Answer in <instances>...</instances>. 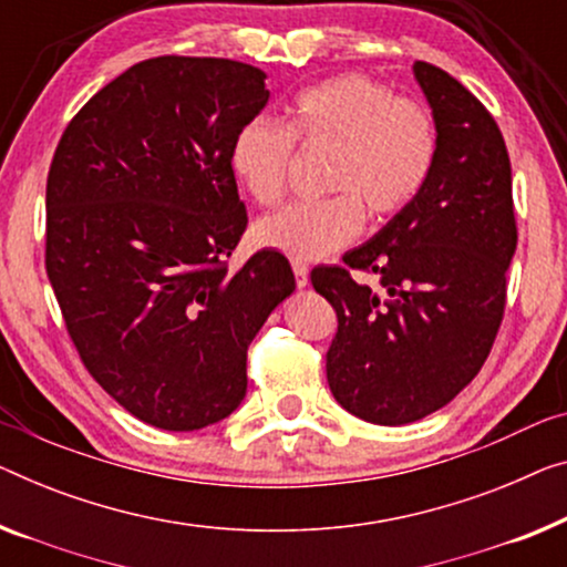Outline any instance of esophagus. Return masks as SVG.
<instances>
[{"label":"esophagus","instance_id":"1","mask_svg":"<svg viewBox=\"0 0 567 567\" xmlns=\"http://www.w3.org/2000/svg\"><path fill=\"white\" fill-rule=\"evenodd\" d=\"M292 272H295V285H298V287H308V267L302 265V261H295Z\"/></svg>","mask_w":567,"mask_h":567}]
</instances>
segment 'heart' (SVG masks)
<instances>
[{
	"label": "heart",
	"mask_w": 567,
	"mask_h": 567,
	"mask_svg": "<svg viewBox=\"0 0 567 567\" xmlns=\"http://www.w3.org/2000/svg\"><path fill=\"white\" fill-rule=\"evenodd\" d=\"M292 140L336 147L326 177L333 196L290 203L259 218L251 236L259 247L298 261L351 244L364 229V210L374 221L408 210L437 159L433 114L364 73H338L302 89L285 126L257 116L234 134L231 171L259 206L282 198Z\"/></svg>",
	"instance_id": "obj_1"
}]
</instances>
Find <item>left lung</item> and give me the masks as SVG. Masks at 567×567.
I'll list each match as a JSON object with an SVG mask.
<instances>
[{
  "instance_id": "left-lung-1",
  "label": "left lung",
  "mask_w": 567,
  "mask_h": 567,
  "mask_svg": "<svg viewBox=\"0 0 567 567\" xmlns=\"http://www.w3.org/2000/svg\"><path fill=\"white\" fill-rule=\"evenodd\" d=\"M437 130L433 175L408 210L346 251V267H316V292L338 331L328 386L351 415L408 425L445 408L492 351L517 249L512 165L484 104L441 68L412 65ZM349 268L380 277L377 291Z\"/></svg>"
}]
</instances>
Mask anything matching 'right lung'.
I'll use <instances>...</instances> for the list:
<instances>
[{
    "mask_svg": "<svg viewBox=\"0 0 567 567\" xmlns=\"http://www.w3.org/2000/svg\"><path fill=\"white\" fill-rule=\"evenodd\" d=\"M267 75L226 58L126 68L73 116L48 173L45 269L89 374L152 427L188 433L247 394V349L295 290L280 251L231 272L247 229L231 142Z\"/></svg>",
    "mask_w": 567,
    "mask_h": 567,
    "instance_id": "obj_1",
    "label": "right lung"
}]
</instances>
